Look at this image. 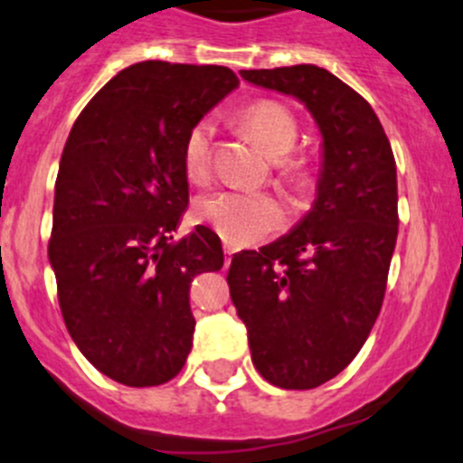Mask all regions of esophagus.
I'll return each instance as SVG.
<instances>
[{
	"instance_id": "1",
	"label": "esophagus",
	"mask_w": 463,
	"mask_h": 463,
	"mask_svg": "<svg viewBox=\"0 0 463 463\" xmlns=\"http://www.w3.org/2000/svg\"><path fill=\"white\" fill-rule=\"evenodd\" d=\"M232 254H233V247L230 242H225V265L232 263Z\"/></svg>"
}]
</instances>
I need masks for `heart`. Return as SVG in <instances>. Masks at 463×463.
I'll list each match as a JSON object with an SVG mask.
<instances>
[{
	"mask_svg": "<svg viewBox=\"0 0 463 463\" xmlns=\"http://www.w3.org/2000/svg\"><path fill=\"white\" fill-rule=\"evenodd\" d=\"M236 123L242 132L260 146L274 168L286 180H301L306 175V159L292 153L299 137V123L283 103L259 99L236 112ZM213 126L200 118L189 128L182 144V166L194 184H204L212 175ZM195 213L213 232L221 233L232 245H254L263 238L283 230L288 213L279 200L268 194L250 191H218L198 200Z\"/></svg>",
	"mask_w": 463,
	"mask_h": 463,
	"instance_id": "heart-1",
	"label": "heart"
}]
</instances>
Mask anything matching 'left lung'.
Listing matches in <instances>:
<instances>
[{"label": "left lung", "mask_w": 463, "mask_h": 463, "mask_svg": "<svg viewBox=\"0 0 463 463\" xmlns=\"http://www.w3.org/2000/svg\"><path fill=\"white\" fill-rule=\"evenodd\" d=\"M241 76L299 99L322 132L313 209L279 241L233 256L227 274L260 376L313 389L358 355L381 313L398 236L396 162L372 105L331 71L292 65Z\"/></svg>", "instance_id": "8db88e82"}]
</instances>
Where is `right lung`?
Listing matches in <instances>:
<instances>
[{"instance_id":"obj_1","label":"right lung","mask_w":463,"mask_h":463,"mask_svg":"<svg viewBox=\"0 0 463 463\" xmlns=\"http://www.w3.org/2000/svg\"><path fill=\"white\" fill-rule=\"evenodd\" d=\"M236 85L221 65L137 62L96 91L67 137L49 260L71 340L121 385H164L182 372L191 281L225 263L209 227L173 233L189 207L186 132Z\"/></svg>"}]
</instances>
